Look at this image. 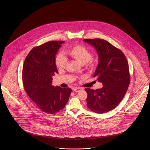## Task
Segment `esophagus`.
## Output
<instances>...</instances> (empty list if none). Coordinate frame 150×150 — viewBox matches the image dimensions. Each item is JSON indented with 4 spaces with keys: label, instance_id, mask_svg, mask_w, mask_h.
<instances>
[{
    "label": "esophagus",
    "instance_id": "esophagus-1",
    "mask_svg": "<svg viewBox=\"0 0 150 150\" xmlns=\"http://www.w3.org/2000/svg\"><path fill=\"white\" fill-rule=\"evenodd\" d=\"M73 90L74 92H79V91L82 90V88H79V87H75V88H73Z\"/></svg>",
    "mask_w": 150,
    "mask_h": 150
}]
</instances>
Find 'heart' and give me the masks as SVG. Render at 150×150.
Here are the masks:
<instances>
[{"label": "heart", "instance_id": "1", "mask_svg": "<svg viewBox=\"0 0 150 150\" xmlns=\"http://www.w3.org/2000/svg\"><path fill=\"white\" fill-rule=\"evenodd\" d=\"M67 53L74 59L81 64L87 65H90V61L92 57L91 52L86 47L82 45H77L69 48L67 51ZM67 60L63 55H58L55 59V65L57 68L63 69L65 67Z\"/></svg>", "mask_w": 150, "mask_h": 150}]
</instances>
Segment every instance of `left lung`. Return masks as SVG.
Instances as JSON below:
<instances>
[{
    "mask_svg": "<svg viewBox=\"0 0 150 150\" xmlns=\"http://www.w3.org/2000/svg\"><path fill=\"white\" fill-rule=\"evenodd\" d=\"M83 41L95 47L99 63L93 77L102 82L101 88H86L87 106L96 113H105L114 109L123 100L130 84L127 59L123 52L108 41L100 38Z\"/></svg>",
    "mask_w": 150,
    "mask_h": 150,
    "instance_id": "8db88e82",
    "label": "left lung"
}]
</instances>
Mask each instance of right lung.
Returning a JSON list of instances; mask_svg holds the SVG:
<instances>
[{
    "instance_id": "add662e5",
    "label": "right lung",
    "mask_w": 150,
    "mask_h": 150,
    "mask_svg": "<svg viewBox=\"0 0 150 150\" xmlns=\"http://www.w3.org/2000/svg\"><path fill=\"white\" fill-rule=\"evenodd\" d=\"M65 41H53L35 47L25 60L23 68L24 89L41 111L54 114L63 109L71 89L52 85V76L58 73L55 55Z\"/></svg>"
}]
</instances>
